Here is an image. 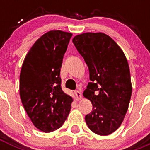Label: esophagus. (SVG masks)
Wrapping results in <instances>:
<instances>
[{"instance_id":"obj_1","label":"esophagus","mask_w":150,"mask_h":150,"mask_svg":"<svg viewBox=\"0 0 150 150\" xmlns=\"http://www.w3.org/2000/svg\"><path fill=\"white\" fill-rule=\"evenodd\" d=\"M74 95H75V97H76V100H79V99L82 98V94L81 92L78 90L74 91Z\"/></svg>"}]
</instances>
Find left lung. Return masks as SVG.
<instances>
[{
    "mask_svg": "<svg viewBox=\"0 0 150 150\" xmlns=\"http://www.w3.org/2000/svg\"><path fill=\"white\" fill-rule=\"evenodd\" d=\"M72 41L89 71L91 82L83 96L93 108L85 117L86 122L96 134H110L122 123L132 96L126 57L117 43L104 33H83Z\"/></svg>",
    "mask_w": 150,
    "mask_h": 150,
    "instance_id": "obj_1",
    "label": "left lung"
}]
</instances>
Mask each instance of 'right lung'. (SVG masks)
<instances>
[{"instance_id":"1","label":"right lung","mask_w":150,"mask_h":150,"mask_svg":"<svg viewBox=\"0 0 150 150\" xmlns=\"http://www.w3.org/2000/svg\"><path fill=\"white\" fill-rule=\"evenodd\" d=\"M72 34L50 30L34 43L24 59L19 95L33 125L45 133L59 129L71 109L72 97L62 91L60 71Z\"/></svg>"}]
</instances>
